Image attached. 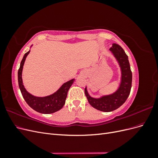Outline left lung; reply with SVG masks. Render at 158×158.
Segmentation results:
<instances>
[{
	"mask_svg": "<svg viewBox=\"0 0 158 158\" xmlns=\"http://www.w3.org/2000/svg\"><path fill=\"white\" fill-rule=\"evenodd\" d=\"M109 50L117 60L121 70V78L117 89L111 94L102 95L99 98L91 96L88 92L87 86L84 90L85 96L91 106L103 112L113 111L126 102L131 92L132 79L128 58L125 51L116 44H113Z\"/></svg>",
	"mask_w": 158,
	"mask_h": 158,
	"instance_id": "8db88e82",
	"label": "left lung"
}]
</instances>
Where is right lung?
<instances>
[{"instance_id":"add662e5","label":"right lung","mask_w":158,"mask_h":158,"mask_svg":"<svg viewBox=\"0 0 158 158\" xmlns=\"http://www.w3.org/2000/svg\"><path fill=\"white\" fill-rule=\"evenodd\" d=\"M32 45L30 47H31ZM30 50L23 55L21 61L20 69L18 72V79L19 88L21 91L22 96L30 107L35 111L43 114H51L58 111L63 108L67 97L68 91L71 87L75 78L71 79L64 82L55 92L44 97H37L28 92L24 87L22 80V70L23 64L27 56L30 53Z\"/></svg>"}]
</instances>
